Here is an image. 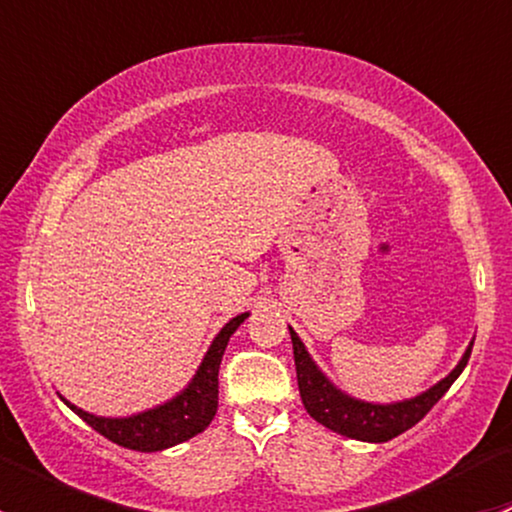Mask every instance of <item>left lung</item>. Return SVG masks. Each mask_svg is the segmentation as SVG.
I'll list each match as a JSON object with an SVG mask.
<instances>
[{
	"mask_svg": "<svg viewBox=\"0 0 512 512\" xmlns=\"http://www.w3.org/2000/svg\"><path fill=\"white\" fill-rule=\"evenodd\" d=\"M289 337H292L294 366H297L299 396H302V404L307 409V414L317 423L327 426L329 431L369 443L391 441L399 433L416 426L433 409V404L451 389L453 381L461 376L468 359H471L473 349L471 342L466 352H463L461 361L456 364V369L446 379L433 384L431 389L421 391L418 396H411V399L404 401L374 404V401H361L356 396H349L347 391L334 386L332 379L319 369L317 361L312 359V354L307 352V347H304V342L297 337V332L292 327H289Z\"/></svg>",
	"mask_w": 512,
	"mask_h": 512,
	"instance_id": "left-lung-1",
	"label": "left lung"
}]
</instances>
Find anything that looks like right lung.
<instances>
[{"label":"right lung","mask_w":512,"mask_h":512,"mask_svg":"<svg viewBox=\"0 0 512 512\" xmlns=\"http://www.w3.org/2000/svg\"><path fill=\"white\" fill-rule=\"evenodd\" d=\"M247 317H250V312L237 314V317H232L230 322L215 334V339L210 342L208 352H205L198 371L193 374V379L188 381V386H185L180 394H175L173 399H168L165 404L153 406V409L141 411V414L111 418L89 414V411L79 409V406H74L69 399H64V396L59 394L61 401H64L76 416L84 418L94 431H98L101 436H106L108 441L118 443V446L123 448H131V451L141 453H156L165 451V448L170 446H178V443L203 433L205 428L210 426V421L215 418V411H218L220 361H223L230 337L237 332V327H240Z\"/></svg>","instance_id":"1"}]
</instances>
